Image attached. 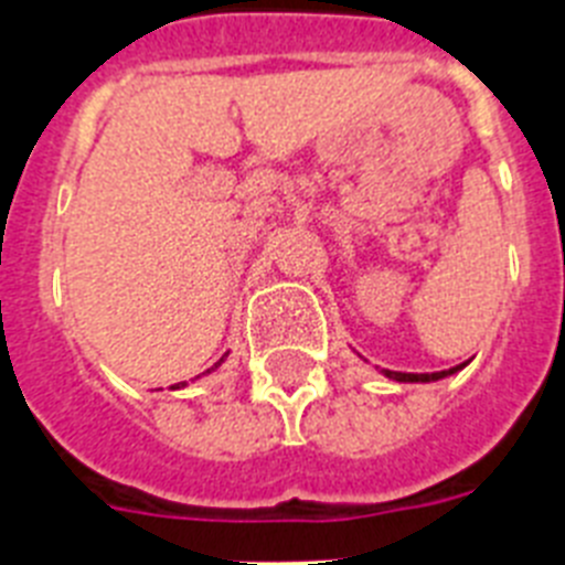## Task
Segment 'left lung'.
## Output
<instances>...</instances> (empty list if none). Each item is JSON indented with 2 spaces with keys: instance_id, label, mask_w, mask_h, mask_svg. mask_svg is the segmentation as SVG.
I'll return each mask as SVG.
<instances>
[{
  "instance_id": "8db88e82",
  "label": "left lung",
  "mask_w": 565,
  "mask_h": 565,
  "mask_svg": "<svg viewBox=\"0 0 565 565\" xmlns=\"http://www.w3.org/2000/svg\"><path fill=\"white\" fill-rule=\"evenodd\" d=\"M467 362L456 365V369H447V371H435V374H403V371H383L388 380H397V383H435V380H444L449 374H456V371L465 369Z\"/></svg>"
}]
</instances>
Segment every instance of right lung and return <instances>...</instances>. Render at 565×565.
Masks as SVG:
<instances>
[{
	"instance_id": "1",
	"label": "right lung",
	"mask_w": 565,
	"mask_h": 565,
	"mask_svg": "<svg viewBox=\"0 0 565 565\" xmlns=\"http://www.w3.org/2000/svg\"><path fill=\"white\" fill-rule=\"evenodd\" d=\"M220 362H223V360H220ZM220 362H214V369H217ZM214 369H209V371H205V374H211V371H214ZM173 388H179V386H173Z\"/></svg>"
}]
</instances>
